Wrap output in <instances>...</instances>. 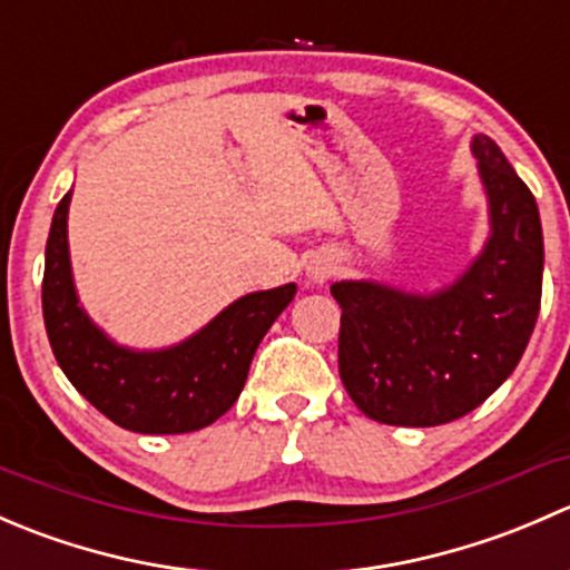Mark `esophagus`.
Listing matches in <instances>:
<instances>
[{
	"label": "esophagus",
	"mask_w": 570,
	"mask_h": 570,
	"mask_svg": "<svg viewBox=\"0 0 570 570\" xmlns=\"http://www.w3.org/2000/svg\"><path fill=\"white\" fill-rule=\"evenodd\" d=\"M336 273V264H333V258L331 256H314L312 262L306 264V275H308V281H312V284H325L327 278H331V275Z\"/></svg>",
	"instance_id": "1"
}]
</instances>
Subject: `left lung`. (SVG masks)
Instances as JSON below:
<instances>
[{"instance_id": "left-lung-1", "label": "left lung", "mask_w": 570, "mask_h": 570, "mask_svg": "<svg viewBox=\"0 0 570 570\" xmlns=\"http://www.w3.org/2000/svg\"><path fill=\"white\" fill-rule=\"evenodd\" d=\"M491 234L469 269L433 295L338 281V375L370 419L400 428L455 422L519 366L540 312L543 232L534 195L502 148L474 135Z\"/></svg>"}]
</instances>
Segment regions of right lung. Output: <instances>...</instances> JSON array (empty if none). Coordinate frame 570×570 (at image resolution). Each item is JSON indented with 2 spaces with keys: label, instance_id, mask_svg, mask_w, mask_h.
Wrapping results in <instances>:
<instances>
[{
  "label": "right lung",
  "instance_id": "obj_1",
  "mask_svg": "<svg viewBox=\"0 0 570 570\" xmlns=\"http://www.w3.org/2000/svg\"><path fill=\"white\" fill-rule=\"evenodd\" d=\"M68 204L71 193L51 217L43 267V322L60 370L90 405L131 433L176 435L217 422L237 402L258 342L297 286L250 292L174 347H120L79 306Z\"/></svg>",
  "mask_w": 570,
  "mask_h": 570
}]
</instances>
